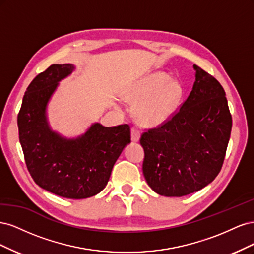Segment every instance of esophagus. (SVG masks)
I'll list each match as a JSON object with an SVG mask.
<instances>
[{"label": "esophagus", "instance_id": "obj_1", "mask_svg": "<svg viewBox=\"0 0 254 254\" xmlns=\"http://www.w3.org/2000/svg\"><path fill=\"white\" fill-rule=\"evenodd\" d=\"M140 137H141L140 130L135 128V127H133L131 129V140H132V142H139Z\"/></svg>", "mask_w": 254, "mask_h": 254}]
</instances>
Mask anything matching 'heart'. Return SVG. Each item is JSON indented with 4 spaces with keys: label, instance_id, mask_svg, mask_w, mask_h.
Returning <instances> with one entry per match:
<instances>
[{
    "label": "heart",
    "instance_id": "b5f03b06",
    "mask_svg": "<svg viewBox=\"0 0 254 254\" xmlns=\"http://www.w3.org/2000/svg\"><path fill=\"white\" fill-rule=\"evenodd\" d=\"M183 96L180 81L170 79L165 73L156 72L144 76L123 92L126 101L137 103L136 117L148 126H158L176 113Z\"/></svg>",
    "mask_w": 254,
    "mask_h": 254
}]
</instances>
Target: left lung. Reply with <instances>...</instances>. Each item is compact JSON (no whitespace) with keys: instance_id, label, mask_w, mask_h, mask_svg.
Wrapping results in <instances>:
<instances>
[{"instance_id":"obj_1","label":"left lung","mask_w":254,"mask_h":254,"mask_svg":"<svg viewBox=\"0 0 254 254\" xmlns=\"http://www.w3.org/2000/svg\"><path fill=\"white\" fill-rule=\"evenodd\" d=\"M195 82L180 110L141 136L143 174L157 194L182 197L203 189L221 170L232 128L226 93L194 64Z\"/></svg>"}]
</instances>
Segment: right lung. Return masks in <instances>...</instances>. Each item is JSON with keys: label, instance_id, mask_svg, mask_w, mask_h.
<instances>
[{"label": "right lung", "instance_id": "right-lung-1", "mask_svg": "<svg viewBox=\"0 0 254 254\" xmlns=\"http://www.w3.org/2000/svg\"><path fill=\"white\" fill-rule=\"evenodd\" d=\"M74 70L72 64H52L36 76L23 96L18 128L26 166L38 186L60 197L83 199L105 189L114 163L131 141L127 124L93 123L76 137L52 129L48 105L59 82Z\"/></svg>", "mask_w": 254, "mask_h": 254}]
</instances>
